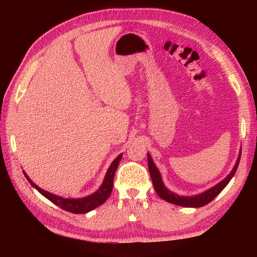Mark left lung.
<instances>
[{"label": "left lung", "instance_id": "obj_1", "mask_svg": "<svg viewBox=\"0 0 257 257\" xmlns=\"http://www.w3.org/2000/svg\"><path fill=\"white\" fill-rule=\"evenodd\" d=\"M148 167H149V173L152 179L153 182V186L155 189V192L158 193V195L168 203L174 204L177 206H182V207H186V208H199L206 206L207 204H209L210 201L213 200L219 194L224 190L225 186L228 184V182L231 180V178L234 177L236 170L238 168L239 162H240V157H241V150L239 152L238 159L236 164L232 168L231 172L225 177L221 182H219L217 184H215L212 188H210L209 190H206L203 193H199L197 195H192V196H182V195H178V194L174 193L173 191L168 190L164 182L162 180V176L160 170L158 169V167L155 166L154 162L151 158V155L148 153Z\"/></svg>", "mask_w": 257, "mask_h": 257}]
</instances>
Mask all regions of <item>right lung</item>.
Returning a JSON list of instances; mask_svg holds the SVG:
<instances>
[{
  "label": "right lung",
  "instance_id": "1",
  "mask_svg": "<svg viewBox=\"0 0 257 257\" xmlns=\"http://www.w3.org/2000/svg\"><path fill=\"white\" fill-rule=\"evenodd\" d=\"M122 155H123L122 153L119 154L118 157L113 160L109 168H108L104 180H103V183L99 186L98 190L95 191L93 194H90V195L85 196V197H81V198H64L62 196L54 195V194L45 191V190L41 189L38 185H36L32 180H31L29 176L25 172H23V174H25L30 184L32 185L34 189H36L38 192H40L43 196H45L46 198L52 201L54 205H57L61 209L66 210V211L72 212V213H76V214L87 213V212H90L91 210L95 209L96 207L103 205L107 200V198L110 196L111 191H112L114 174H115L116 167H118L119 163L121 161Z\"/></svg>",
  "mask_w": 257,
  "mask_h": 257
}]
</instances>
